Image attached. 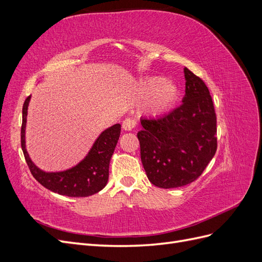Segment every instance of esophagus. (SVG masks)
<instances>
[{
    "mask_svg": "<svg viewBox=\"0 0 262 262\" xmlns=\"http://www.w3.org/2000/svg\"><path fill=\"white\" fill-rule=\"evenodd\" d=\"M137 125V121L134 119L131 118H126L125 120L122 122V129L124 131H132Z\"/></svg>",
    "mask_w": 262,
    "mask_h": 262,
    "instance_id": "esophagus-1",
    "label": "esophagus"
}]
</instances>
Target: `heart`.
<instances>
[{
  "label": "heart",
  "instance_id": "heart-1",
  "mask_svg": "<svg viewBox=\"0 0 262 262\" xmlns=\"http://www.w3.org/2000/svg\"><path fill=\"white\" fill-rule=\"evenodd\" d=\"M141 93L148 96L144 102V112L150 116H161L175 104L179 90L172 82L165 81L164 77H149L140 86Z\"/></svg>",
  "mask_w": 262,
  "mask_h": 262
}]
</instances>
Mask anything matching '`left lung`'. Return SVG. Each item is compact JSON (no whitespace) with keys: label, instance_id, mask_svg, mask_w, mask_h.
<instances>
[{"label":"left lung","instance_id":"obj_1","mask_svg":"<svg viewBox=\"0 0 262 262\" xmlns=\"http://www.w3.org/2000/svg\"><path fill=\"white\" fill-rule=\"evenodd\" d=\"M184 73L182 104L156 120L141 119L143 129L138 132L142 164L158 188L191 184L216 152V116L209 89L187 68Z\"/></svg>","mask_w":262,"mask_h":262}]
</instances>
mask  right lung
Returning a JSON list of instances; mask_svg holds the SVG:
<instances>
[{"label": "right lung", "mask_w": 262, "mask_h": 262, "mask_svg": "<svg viewBox=\"0 0 262 262\" xmlns=\"http://www.w3.org/2000/svg\"><path fill=\"white\" fill-rule=\"evenodd\" d=\"M30 97L26 98L23 106L20 142L31 175L45 188L61 195L81 198L99 192L108 182L109 164L120 137L121 124L116 123L102 131L89 153L73 167L61 171H45L31 161L26 148V123Z\"/></svg>", "instance_id": "obj_1"}]
</instances>
